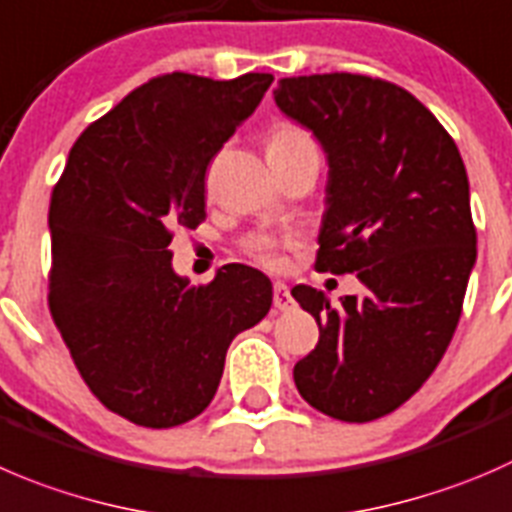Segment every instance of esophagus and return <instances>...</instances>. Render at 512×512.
I'll return each instance as SVG.
<instances>
[{
	"label": "esophagus",
	"instance_id": "34e87169",
	"mask_svg": "<svg viewBox=\"0 0 512 512\" xmlns=\"http://www.w3.org/2000/svg\"><path fill=\"white\" fill-rule=\"evenodd\" d=\"M272 302H275V307H277V310H280V312L292 310V305H295V300H292L290 287H287L285 282H275V287H272Z\"/></svg>",
	"mask_w": 512,
	"mask_h": 512
}]
</instances>
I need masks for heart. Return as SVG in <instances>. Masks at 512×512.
Segmentation results:
<instances>
[{
    "instance_id": "b5f03b06",
    "label": "heart",
    "mask_w": 512,
    "mask_h": 512,
    "mask_svg": "<svg viewBox=\"0 0 512 512\" xmlns=\"http://www.w3.org/2000/svg\"><path fill=\"white\" fill-rule=\"evenodd\" d=\"M302 147H315L312 145L310 135L295 124H280L270 137H267V155H275V152H292L302 150ZM247 252L250 257H255L260 265L267 267H280L282 265V245L272 237H255V240L247 242Z\"/></svg>"
}]
</instances>
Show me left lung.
<instances>
[{
  "instance_id": "left-lung-1",
  "label": "left lung",
  "mask_w": 512,
  "mask_h": 512,
  "mask_svg": "<svg viewBox=\"0 0 512 512\" xmlns=\"http://www.w3.org/2000/svg\"><path fill=\"white\" fill-rule=\"evenodd\" d=\"M275 102L327 157L317 267L360 297H292L320 327L295 385L320 413L367 423L413 398L448 350L475 265L470 185L453 137L408 89L362 74L280 79Z\"/></svg>"
}]
</instances>
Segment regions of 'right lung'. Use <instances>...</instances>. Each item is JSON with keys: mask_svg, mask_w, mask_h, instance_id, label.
I'll list each match as a JSON object with an SVG mask.
<instances>
[{"mask_svg": "<svg viewBox=\"0 0 512 512\" xmlns=\"http://www.w3.org/2000/svg\"><path fill=\"white\" fill-rule=\"evenodd\" d=\"M272 74L172 72L130 92L69 150L49 202V310L87 388L142 428H175L215 398L230 342L262 320L272 282L225 265L172 270V227L205 220V172Z\"/></svg>", "mask_w": 512, "mask_h": 512, "instance_id": "obj_1", "label": "right lung"}]
</instances>
